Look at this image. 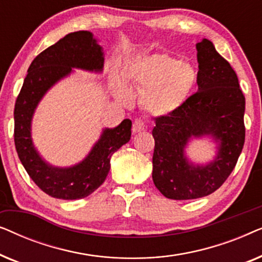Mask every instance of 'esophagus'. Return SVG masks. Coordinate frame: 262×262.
<instances>
[{
    "mask_svg": "<svg viewBox=\"0 0 262 262\" xmlns=\"http://www.w3.org/2000/svg\"><path fill=\"white\" fill-rule=\"evenodd\" d=\"M144 128H145L144 121L141 119H136L134 121V125H132V132H134V134H138V132L144 131Z\"/></svg>",
    "mask_w": 262,
    "mask_h": 262,
    "instance_id": "1",
    "label": "esophagus"
}]
</instances>
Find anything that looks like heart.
Returning <instances> with one entry per match:
<instances>
[{"label": "heart", "instance_id": "heart-1", "mask_svg": "<svg viewBox=\"0 0 262 262\" xmlns=\"http://www.w3.org/2000/svg\"><path fill=\"white\" fill-rule=\"evenodd\" d=\"M128 83L144 88L142 103L149 113L166 116L175 112L187 101L196 83L198 73L187 60H179L167 53L142 57L123 71ZM117 95L128 99V92L117 76L113 77Z\"/></svg>", "mask_w": 262, "mask_h": 262}]
</instances>
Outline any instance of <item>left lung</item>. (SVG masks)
I'll return each mask as SVG.
<instances>
[{
    "label": "left lung",
    "instance_id": "8db88e82",
    "mask_svg": "<svg viewBox=\"0 0 262 262\" xmlns=\"http://www.w3.org/2000/svg\"><path fill=\"white\" fill-rule=\"evenodd\" d=\"M198 92L170 114L155 118L152 180L169 199L189 200L209 195L224 184L245 144L246 99L237 75L212 42L196 44ZM211 135L219 143L216 159L194 166L184 156L192 137Z\"/></svg>",
    "mask_w": 262,
    "mask_h": 262
}]
</instances>
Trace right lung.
I'll return each mask as SVG.
<instances>
[{"mask_svg": "<svg viewBox=\"0 0 262 262\" xmlns=\"http://www.w3.org/2000/svg\"><path fill=\"white\" fill-rule=\"evenodd\" d=\"M103 52L88 31L67 34L33 59L14 108V142L17 156L34 184L57 199H82L98 189L108 174L111 157L131 138L132 123L124 119L114 128H105L88 156L76 166L57 168L39 156L31 137L34 110L42 96L73 68L102 71Z\"/></svg>", "mask_w": 262, "mask_h": 262, "instance_id": "right-lung-1", "label": "right lung"}]
</instances>
